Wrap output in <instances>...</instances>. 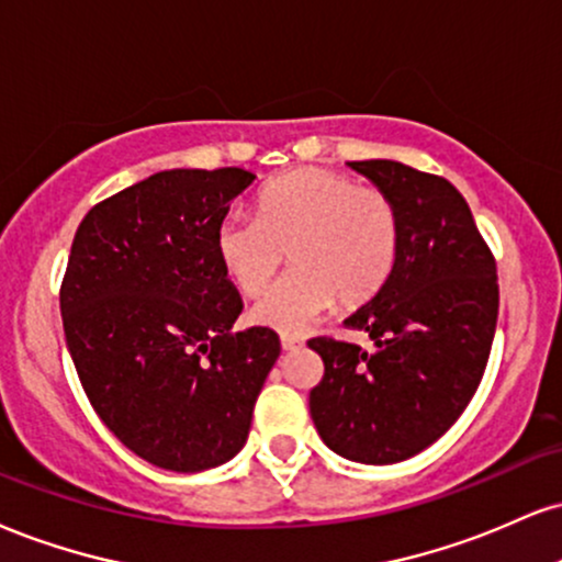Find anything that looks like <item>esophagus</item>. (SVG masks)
<instances>
[{"instance_id": "esophagus-1", "label": "esophagus", "mask_w": 562, "mask_h": 562, "mask_svg": "<svg viewBox=\"0 0 562 562\" xmlns=\"http://www.w3.org/2000/svg\"><path fill=\"white\" fill-rule=\"evenodd\" d=\"M280 346H282V350H285V353H293V350H299L303 346V340H301V337H293V335H282Z\"/></svg>"}]
</instances>
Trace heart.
I'll use <instances>...</instances> for the list:
<instances>
[{"mask_svg":"<svg viewBox=\"0 0 562 562\" xmlns=\"http://www.w3.org/2000/svg\"><path fill=\"white\" fill-rule=\"evenodd\" d=\"M401 243V209L387 191L322 167L280 175L263 186L256 214L229 212L214 229L216 261L243 295L261 293L290 248L295 269L256 301L251 319L293 335L335 299L346 308L374 299Z\"/></svg>","mask_w":562,"mask_h":562,"instance_id":"b5f03b06","label":"heart"}]
</instances>
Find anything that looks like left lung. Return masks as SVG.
Masks as SVG:
<instances>
[{
    "label": "left lung",
    "instance_id": "1",
    "mask_svg": "<svg viewBox=\"0 0 562 562\" xmlns=\"http://www.w3.org/2000/svg\"><path fill=\"white\" fill-rule=\"evenodd\" d=\"M348 165L395 199L403 243L387 285L346 319L374 353L308 340L324 361L308 408L337 456L387 465L437 442L474 397L497 327V263L450 180L390 159Z\"/></svg>",
    "mask_w": 562,
    "mask_h": 562
}]
</instances>
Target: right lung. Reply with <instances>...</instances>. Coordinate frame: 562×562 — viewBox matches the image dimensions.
<instances>
[{
    "instance_id": "1",
    "label": "right lung",
    "mask_w": 562,
    "mask_h": 562,
    "mask_svg": "<svg viewBox=\"0 0 562 562\" xmlns=\"http://www.w3.org/2000/svg\"><path fill=\"white\" fill-rule=\"evenodd\" d=\"M256 175L167 170L99 201L59 288L88 401L127 450L167 471L214 469L246 445L280 356L269 327L233 333L243 303L214 229Z\"/></svg>"
}]
</instances>
